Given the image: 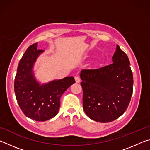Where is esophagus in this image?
Here are the masks:
<instances>
[{
  "mask_svg": "<svg viewBox=\"0 0 150 150\" xmlns=\"http://www.w3.org/2000/svg\"><path fill=\"white\" fill-rule=\"evenodd\" d=\"M75 79L76 83H80L81 82V78H80L79 76H75Z\"/></svg>",
  "mask_w": 150,
  "mask_h": 150,
  "instance_id": "1",
  "label": "esophagus"
}]
</instances>
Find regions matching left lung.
Returning a JSON list of instances; mask_svg holds the SVG:
<instances>
[{
    "label": "left lung",
    "mask_w": 150,
    "mask_h": 150,
    "mask_svg": "<svg viewBox=\"0 0 150 150\" xmlns=\"http://www.w3.org/2000/svg\"><path fill=\"white\" fill-rule=\"evenodd\" d=\"M112 63L81 73L83 109L92 120L110 122L126 111L133 92V75L130 61L119 45Z\"/></svg>",
    "instance_id": "left-lung-1"
}]
</instances>
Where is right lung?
I'll use <instances>...</instances> for the list:
<instances>
[{
	"instance_id": "1",
	"label": "right lung",
	"mask_w": 150,
	"mask_h": 150,
	"mask_svg": "<svg viewBox=\"0 0 150 150\" xmlns=\"http://www.w3.org/2000/svg\"><path fill=\"white\" fill-rule=\"evenodd\" d=\"M37 43L30 45L20 61L14 79V92L26 116L43 122L57 115L61 96L75 81L74 77H67L40 85L32 71L35 61L43 52L37 49Z\"/></svg>"
}]
</instances>
